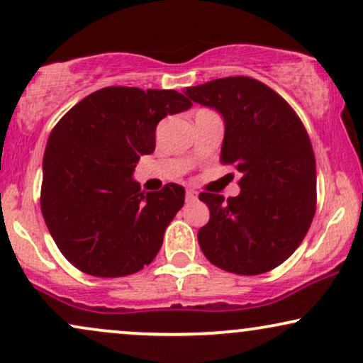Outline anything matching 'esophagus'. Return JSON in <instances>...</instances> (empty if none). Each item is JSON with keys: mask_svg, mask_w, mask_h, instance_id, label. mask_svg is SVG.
<instances>
[{"mask_svg": "<svg viewBox=\"0 0 363 363\" xmlns=\"http://www.w3.org/2000/svg\"><path fill=\"white\" fill-rule=\"evenodd\" d=\"M185 196H186V200H195L196 199V191L191 190V189H186Z\"/></svg>", "mask_w": 363, "mask_h": 363, "instance_id": "34e87169", "label": "esophagus"}]
</instances>
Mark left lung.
Here are the masks:
<instances>
[{
    "instance_id": "8db88e82",
    "label": "left lung",
    "mask_w": 363,
    "mask_h": 363,
    "mask_svg": "<svg viewBox=\"0 0 363 363\" xmlns=\"http://www.w3.org/2000/svg\"><path fill=\"white\" fill-rule=\"evenodd\" d=\"M194 102L222 116L223 164L239 172L240 194H200L210 218L199 244L213 266L262 274L303 242L316 205V164L308 133L279 94L250 77L186 87Z\"/></svg>"
}]
</instances>
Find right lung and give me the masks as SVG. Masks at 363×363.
Returning <instances> with one entry per match:
<instances>
[{
  "instance_id": "1",
  "label": "right lung",
  "mask_w": 363,
  "mask_h": 363,
  "mask_svg": "<svg viewBox=\"0 0 363 363\" xmlns=\"http://www.w3.org/2000/svg\"><path fill=\"white\" fill-rule=\"evenodd\" d=\"M190 107L172 89L104 87L53 128L40 205L57 247L77 269L119 277L156 257L185 203V189L168 183L160 191H141L133 173L141 156L155 151L160 121Z\"/></svg>"
}]
</instances>
